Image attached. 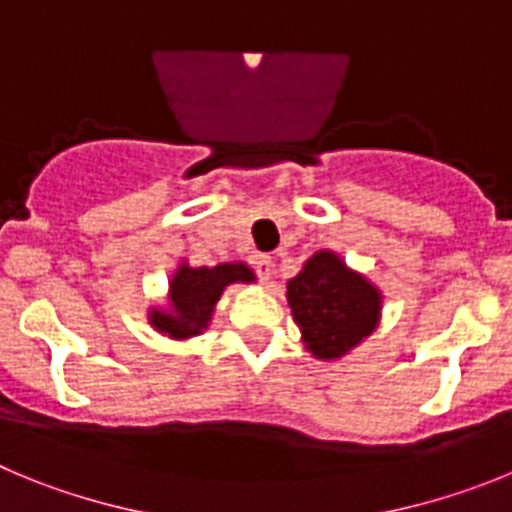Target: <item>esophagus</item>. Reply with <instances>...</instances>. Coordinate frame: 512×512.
Listing matches in <instances>:
<instances>
[{"label":"esophagus","instance_id":"obj_1","mask_svg":"<svg viewBox=\"0 0 512 512\" xmlns=\"http://www.w3.org/2000/svg\"><path fill=\"white\" fill-rule=\"evenodd\" d=\"M255 270H257V275H260L262 283H270V278H273V273H275L273 257H270V255H257L255 257Z\"/></svg>","mask_w":512,"mask_h":512}]
</instances>
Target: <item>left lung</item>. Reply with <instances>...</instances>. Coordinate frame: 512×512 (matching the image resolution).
Instances as JSON below:
<instances>
[{
	"label": "left lung",
	"mask_w": 512,
	"mask_h": 512,
	"mask_svg": "<svg viewBox=\"0 0 512 512\" xmlns=\"http://www.w3.org/2000/svg\"><path fill=\"white\" fill-rule=\"evenodd\" d=\"M285 298L306 352L324 362L342 359L380 324V288L331 250L303 262L301 273L285 285Z\"/></svg>",
	"instance_id": "8db88e82"
}]
</instances>
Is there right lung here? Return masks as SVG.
Returning a JSON list of instances; mask_svg holds the SVG:
<instances>
[{"instance_id": "add662e5", "label": "right lung", "mask_w": 512, "mask_h": 512, "mask_svg": "<svg viewBox=\"0 0 512 512\" xmlns=\"http://www.w3.org/2000/svg\"><path fill=\"white\" fill-rule=\"evenodd\" d=\"M247 262H222L214 267H191L186 260L168 280L165 306L147 308V324L168 339H191L209 329L214 308L224 290L234 283H255Z\"/></svg>"}]
</instances>
